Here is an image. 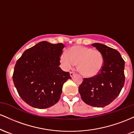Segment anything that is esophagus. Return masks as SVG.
<instances>
[{"label":"esophagus","mask_w":134,"mask_h":134,"mask_svg":"<svg viewBox=\"0 0 134 134\" xmlns=\"http://www.w3.org/2000/svg\"><path fill=\"white\" fill-rule=\"evenodd\" d=\"M74 75H75L74 72H70V77H72L74 76Z\"/></svg>","instance_id":"esophagus-1"}]
</instances>
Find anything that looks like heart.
<instances>
[{
    "instance_id": "b5f03b06",
    "label": "heart",
    "mask_w": 134,
    "mask_h": 134,
    "mask_svg": "<svg viewBox=\"0 0 134 134\" xmlns=\"http://www.w3.org/2000/svg\"><path fill=\"white\" fill-rule=\"evenodd\" d=\"M60 61L63 67L69 69L77 64V70L86 77H94L100 73L103 67L104 58L98 50L83 46H73L67 53H62Z\"/></svg>"
}]
</instances>
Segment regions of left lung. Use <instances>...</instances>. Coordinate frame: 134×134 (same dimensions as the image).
I'll use <instances>...</instances> for the list:
<instances>
[{
  "label": "left lung",
  "mask_w": 134,
  "mask_h": 134,
  "mask_svg": "<svg viewBox=\"0 0 134 134\" xmlns=\"http://www.w3.org/2000/svg\"><path fill=\"white\" fill-rule=\"evenodd\" d=\"M102 53V70L94 77L84 78L79 87L81 98L94 107H104L116 99L125 83V61L115 49L101 43H93Z\"/></svg>",
  "instance_id": "1"
}]
</instances>
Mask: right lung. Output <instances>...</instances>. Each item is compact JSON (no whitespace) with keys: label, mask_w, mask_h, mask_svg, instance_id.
Returning a JSON list of instances; mask_svg holds the SVG:
<instances>
[{"label":"right lung","mask_w":134,"mask_h":134,"mask_svg":"<svg viewBox=\"0 0 134 134\" xmlns=\"http://www.w3.org/2000/svg\"><path fill=\"white\" fill-rule=\"evenodd\" d=\"M64 44L47 41L24 51L17 61L13 79L19 95L31 107L39 109L54 105L60 98L64 82L71 79L59 67Z\"/></svg>","instance_id":"right-lung-1"}]
</instances>
